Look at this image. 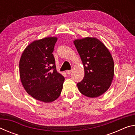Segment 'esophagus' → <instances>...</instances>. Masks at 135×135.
<instances>
[{"label": "esophagus", "instance_id": "esophagus-1", "mask_svg": "<svg viewBox=\"0 0 135 135\" xmlns=\"http://www.w3.org/2000/svg\"><path fill=\"white\" fill-rule=\"evenodd\" d=\"M71 73V70H67V71H66V73H67V74H70Z\"/></svg>", "mask_w": 135, "mask_h": 135}]
</instances>
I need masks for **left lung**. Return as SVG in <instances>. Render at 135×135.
Listing matches in <instances>:
<instances>
[{
  "mask_svg": "<svg viewBox=\"0 0 135 135\" xmlns=\"http://www.w3.org/2000/svg\"><path fill=\"white\" fill-rule=\"evenodd\" d=\"M74 44L84 69V78L77 83L79 90L86 97H99L108 89L113 81V57L104 44L97 38L77 39Z\"/></svg>",
  "mask_w": 135,
  "mask_h": 135,
  "instance_id": "obj_1",
  "label": "left lung"
}]
</instances>
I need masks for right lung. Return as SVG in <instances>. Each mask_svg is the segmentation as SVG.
<instances>
[{
    "label": "right lung",
    "mask_w": 135,
    "mask_h": 135,
    "mask_svg": "<svg viewBox=\"0 0 135 135\" xmlns=\"http://www.w3.org/2000/svg\"><path fill=\"white\" fill-rule=\"evenodd\" d=\"M57 37L35 40L22 52L20 76L25 90L35 99L44 102L54 101L60 95L64 77L56 70L52 54Z\"/></svg>",
    "instance_id": "obj_1"
}]
</instances>
